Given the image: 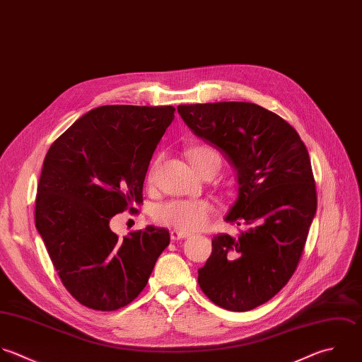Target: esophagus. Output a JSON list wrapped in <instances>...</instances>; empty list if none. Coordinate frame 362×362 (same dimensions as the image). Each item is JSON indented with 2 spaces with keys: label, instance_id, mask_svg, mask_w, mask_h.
<instances>
[{
  "label": "esophagus",
  "instance_id": "esophagus-1",
  "mask_svg": "<svg viewBox=\"0 0 362 362\" xmlns=\"http://www.w3.org/2000/svg\"><path fill=\"white\" fill-rule=\"evenodd\" d=\"M190 234L189 233H185V231H180V230H172L170 231V238L173 241H177V240H183V238H187Z\"/></svg>",
  "mask_w": 362,
  "mask_h": 362
}]
</instances>
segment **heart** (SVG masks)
I'll return each mask as SVG.
<instances>
[{"mask_svg":"<svg viewBox=\"0 0 362 362\" xmlns=\"http://www.w3.org/2000/svg\"><path fill=\"white\" fill-rule=\"evenodd\" d=\"M186 156L192 166L203 173L209 166L216 165L217 169L221 166V158L218 152L210 145H193L186 149ZM158 160H155L149 170L146 180L151 185L155 179ZM214 213V207L207 200L200 199H176L165 202L156 206L153 217L159 224L173 227L180 231H196L203 228Z\"/></svg>","mask_w":362,"mask_h":362,"instance_id":"obj_1","label":"heart"}]
</instances>
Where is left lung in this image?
Masks as SVG:
<instances>
[{"mask_svg":"<svg viewBox=\"0 0 362 362\" xmlns=\"http://www.w3.org/2000/svg\"><path fill=\"white\" fill-rule=\"evenodd\" d=\"M177 111L235 166L238 197L226 221L245 228L237 238H213L199 285L223 309L252 310L289 282L300 261L317 209L309 152L289 122L254 103L183 104Z\"/></svg>","mask_w":362,"mask_h":362,"instance_id":"1","label":"left lung"}]
</instances>
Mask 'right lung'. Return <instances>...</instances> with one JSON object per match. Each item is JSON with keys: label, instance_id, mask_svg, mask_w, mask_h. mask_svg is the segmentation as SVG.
I'll list each match as a JSON object with an SVG mask.
<instances>
[{"label": "right lung", "instance_id": "obj_1", "mask_svg": "<svg viewBox=\"0 0 362 362\" xmlns=\"http://www.w3.org/2000/svg\"><path fill=\"white\" fill-rule=\"evenodd\" d=\"M175 107L103 105L78 118L49 148L35 202V224L69 293L112 312L146 286L169 245L165 228L118 238L110 220L142 202L153 151Z\"/></svg>", "mask_w": 362, "mask_h": 362}]
</instances>
